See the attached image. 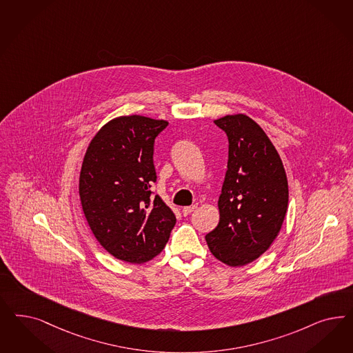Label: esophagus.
Listing matches in <instances>:
<instances>
[{
    "mask_svg": "<svg viewBox=\"0 0 353 353\" xmlns=\"http://www.w3.org/2000/svg\"><path fill=\"white\" fill-rule=\"evenodd\" d=\"M196 208H197L196 205H192V206H185V208H183V214H184V216H190V214L194 212Z\"/></svg>",
    "mask_w": 353,
    "mask_h": 353,
    "instance_id": "34e87169",
    "label": "esophagus"
}]
</instances>
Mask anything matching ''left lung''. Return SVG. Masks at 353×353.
<instances>
[{
    "label": "left lung",
    "mask_w": 353,
    "mask_h": 353,
    "mask_svg": "<svg viewBox=\"0 0 353 353\" xmlns=\"http://www.w3.org/2000/svg\"><path fill=\"white\" fill-rule=\"evenodd\" d=\"M214 123L228 135V171L218 200L219 223L205 239L219 261L244 266L278 236L288 206V183L276 149L253 119L235 114Z\"/></svg>",
    "instance_id": "1"
}]
</instances>
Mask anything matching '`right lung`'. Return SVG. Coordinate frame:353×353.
<instances>
[{
    "mask_svg": "<svg viewBox=\"0 0 353 353\" xmlns=\"http://www.w3.org/2000/svg\"><path fill=\"white\" fill-rule=\"evenodd\" d=\"M166 121L119 117L92 139L79 178L81 208L94 238L118 260L143 263L170 238L176 218L150 187L154 140Z\"/></svg>",
    "mask_w": 353,
    "mask_h": 353,
    "instance_id": "1",
    "label": "right lung"
}]
</instances>
